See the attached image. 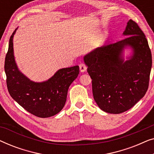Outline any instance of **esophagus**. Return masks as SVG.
Segmentation results:
<instances>
[{
    "label": "esophagus",
    "mask_w": 154,
    "mask_h": 154,
    "mask_svg": "<svg viewBox=\"0 0 154 154\" xmlns=\"http://www.w3.org/2000/svg\"><path fill=\"white\" fill-rule=\"evenodd\" d=\"M79 69H80V71H81V72H85L86 69H87V67H86L84 63H80Z\"/></svg>",
    "instance_id": "obj_1"
}]
</instances>
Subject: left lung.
<instances>
[{
    "label": "left lung",
    "instance_id": "1",
    "mask_svg": "<svg viewBox=\"0 0 154 154\" xmlns=\"http://www.w3.org/2000/svg\"><path fill=\"white\" fill-rule=\"evenodd\" d=\"M123 35L128 37L96 48L83 57L94 101L102 111L113 114L129 110L145 95L152 65L148 41L138 24L130 20ZM126 47L132 48L133 55L124 61Z\"/></svg>",
    "mask_w": 154,
    "mask_h": 154
}]
</instances>
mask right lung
Listing matches in <instances>:
<instances>
[{
	"label": "right lung",
	"instance_id": "1",
	"mask_svg": "<svg viewBox=\"0 0 154 154\" xmlns=\"http://www.w3.org/2000/svg\"><path fill=\"white\" fill-rule=\"evenodd\" d=\"M10 38L5 60L6 83L10 96L31 114L40 118L56 115L64 106L69 86L79 73V66L61 69L48 81H30L17 66L14 57L13 37Z\"/></svg>",
	"mask_w": 154,
	"mask_h": 154
}]
</instances>
